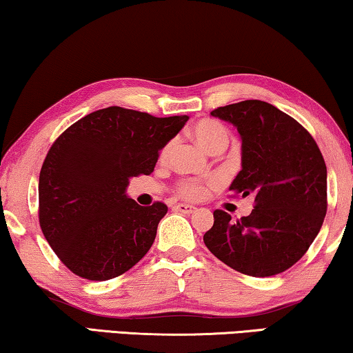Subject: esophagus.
Returning a JSON list of instances; mask_svg holds the SVG:
<instances>
[{"label": "esophagus", "mask_w": 353, "mask_h": 353, "mask_svg": "<svg viewBox=\"0 0 353 353\" xmlns=\"http://www.w3.org/2000/svg\"><path fill=\"white\" fill-rule=\"evenodd\" d=\"M174 209L179 210V212H182V214H193L194 210H196V208L192 206V204H185V203H179V204H176Z\"/></svg>", "instance_id": "obj_1"}]
</instances>
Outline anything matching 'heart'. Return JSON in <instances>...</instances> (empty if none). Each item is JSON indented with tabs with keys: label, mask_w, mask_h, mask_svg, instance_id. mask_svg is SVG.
Listing matches in <instances>:
<instances>
[{
	"label": "heart",
	"mask_w": 353,
	"mask_h": 353,
	"mask_svg": "<svg viewBox=\"0 0 353 353\" xmlns=\"http://www.w3.org/2000/svg\"><path fill=\"white\" fill-rule=\"evenodd\" d=\"M192 136L196 141V144L203 150H206L208 154L225 150L230 141L228 130L222 123L214 122V120H201V122H198L193 126ZM177 192L181 196L187 199H198L206 192V187H204L203 182L194 181V179H183V181L179 182Z\"/></svg>",
	"instance_id": "heart-1"
}]
</instances>
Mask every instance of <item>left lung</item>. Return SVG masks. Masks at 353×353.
I'll return each instance as SVG.
<instances>
[{"mask_svg":"<svg viewBox=\"0 0 353 353\" xmlns=\"http://www.w3.org/2000/svg\"><path fill=\"white\" fill-rule=\"evenodd\" d=\"M210 115L238 130L241 171L230 192L254 194L255 208L238 222L215 210L204 244L243 274L283 272L306 254L327 214L322 152L296 120L260 99L228 104Z\"/></svg>","mask_w":353,"mask_h":353,"instance_id":"8db88e82","label":"left lung"}]
</instances>
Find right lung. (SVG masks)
<instances>
[{"instance_id": "obj_1", "label": "right lung", "mask_w": 353, "mask_h": 353, "mask_svg": "<svg viewBox=\"0 0 353 353\" xmlns=\"http://www.w3.org/2000/svg\"><path fill=\"white\" fill-rule=\"evenodd\" d=\"M187 120L110 106L77 120L52 144L39 174V223L74 274L109 281L149 252L168 208L139 206L126 187L154 171L159 152Z\"/></svg>"}]
</instances>
